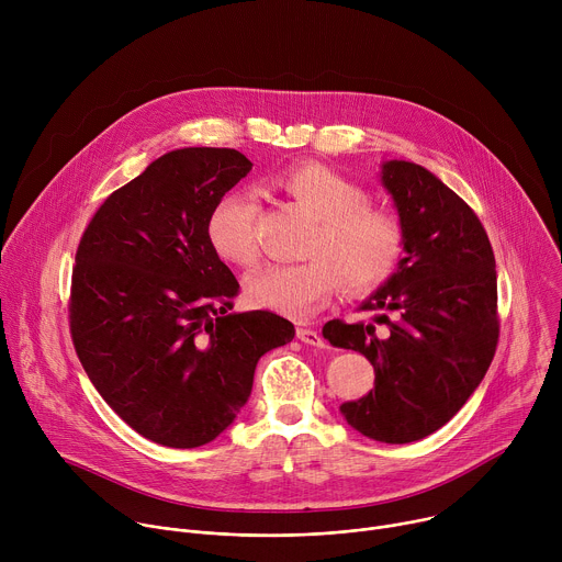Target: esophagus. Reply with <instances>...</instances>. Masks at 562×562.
I'll list each match as a JSON object with an SVG mask.
<instances>
[{"label":"esophagus","instance_id":"1","mask_svg":"<svg viewBox=\"0 0 562 562\" xmlns=\"http://www.w3.org/2000/svg\"><path fill=\"white\" fill-rule=\"evenodd\" d=\"M295 334H297V340H302L304 345H313V347H319V349L327 347V340H325L323 336H319V331H315V329L297 327Z\"/></svg>","mask_w":562,"mask_h":562}]
</instances>
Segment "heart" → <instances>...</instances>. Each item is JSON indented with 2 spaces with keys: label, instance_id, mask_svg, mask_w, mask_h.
<instances>
[{
  "label": "heart",
  "instance_id": "1",
  "mask_svg": "<svg viewBox=\"0 0 562 562\" xmlns=\"http://www.w3.org/2000/svg\"><path fill=\"white\" fill-rule=\"evenodd\" d=\"M271 187L295 200L315 226L304 245V262L265 265L247 276L251 304L291 317H306L340 286L360 295L384 284L403 262L407 231L386 206L347 176L319 165L295 162L271 178ZM258 204L247 191H228L211 209L206 235L220 258L249 267L258 260Z\"/></svg>",
  "mask_w": 562,
  "mask_h": 562
}]
</instances>
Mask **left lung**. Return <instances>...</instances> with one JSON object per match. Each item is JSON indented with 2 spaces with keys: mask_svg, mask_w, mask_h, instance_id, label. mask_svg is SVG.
<instances>
[{
  "mask_svg": "<svg viewBox=\"0 0 562 562\" xmlns=\"http://www.w3.org/2000/svg\"><path fill=\"white\" fill-rule=\"evenodd\" d=\"M382 182L407 231V256L360 311L371 323L329 319L323 336L360 351L373 389L340 405L362 436L405 445L447 425L485 378L501 336L496 258L473 209L427 169L386 162Z\"/></svg>",
  "mask_w": 562,
  "mask_h": 562,
  "instance_id": "left-lung-1",
  "label": "left lung"
}]
</instances>
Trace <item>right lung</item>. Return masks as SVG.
I'll return each instance as SVG.
<instances>
[{
  "label": "right lung",
  "instance_id": "right-lung-1",
  "mask_svg": "<svg viewBox=\"0 0 562 562\" xmlns=\"http://www.w3.org/2000/svg\"><path fill=\"white\" fill-rule=\"evenodd\" d=\"M235 148H178L113 191L77 245L68 327L106 405L176 449L215 440L249 400L260 356L293 340L271 311L233 313L239 284L206 235L251 171Z\"/></svg>",
  "mask_w": 562,
  "mask_h": 562
}]
</instances>
